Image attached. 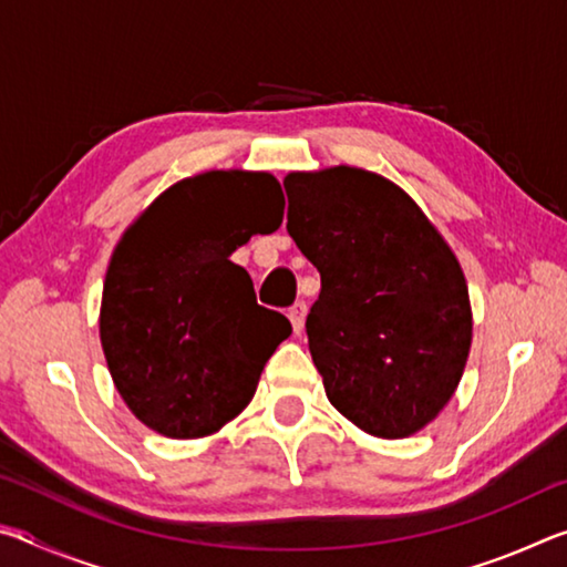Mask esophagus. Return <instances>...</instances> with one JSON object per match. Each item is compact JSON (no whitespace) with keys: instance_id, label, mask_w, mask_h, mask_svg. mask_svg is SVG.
<instances>
[{"instance_id":"esophagus-1","label":"esophagus","mask_w":567,"mask_h":567,"mask_svg":"<svg viewBox=\"0 0 567 567\" xmlns=\"http://www.w3.org/2000/svg\"><path fill=\"white\" fill-rule=\"evenodd\" d=\"M287 318H290L292 322V330L300 334L302 328H305V318H307V305L305 302H295L290 307V312H287Z\"/></svg>"}]
</instances>
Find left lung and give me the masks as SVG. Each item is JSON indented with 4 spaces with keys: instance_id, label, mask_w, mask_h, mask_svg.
I'll return each mask as SVG.
<instances>
[{
    "instance_id": "obj_1",
    "label": "left lung",
    "mask_w": 567,
    "mask_h": 567,
    "mask_svg": "<svg viewBox=\"0 0 567 567\" xmlns=\"http://www.w3.org/2000/svg\"><path fill=\"white\" fill-rule=\"evenodd\" d=\"M287 233L320 272L307 342L328 400L375 437L437 417L463 378L473 315L457 257L395 182L290 172Z\"/></svg>"
}]
</instances>
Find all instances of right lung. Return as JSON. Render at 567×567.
Here are the masks:
<instances>
[{"mask_svg":"<svg viewBox=\"0 0 567 567\" xmlns=\"http://www.w3.org/2000/svg\"><path fill=\"white\" fill-rule=\"evenodd\" d=\"M280 182L213 169L177 182L122 235L107 267L100 338L114 388L159 435H213L252 400L265 362L290 338L257 305L229 255L282 223Z\"/></svg>","mask_w":567,"mask_h":567,"instance_id":"right-lung-1","label":"right lung"}]
</instances>
